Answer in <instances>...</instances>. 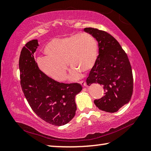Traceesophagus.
Here are the masks:
<instances>
[{"mask_svg": "<svg viewBox=\"0 0 151 151\" xmlns=\"http://www.w3.org/2000/svg\"><path fill=\"white\" fill-rule=\"evenodd\" d=\"M80 84L81 85V86H82V87H85V86L87 85V83H86L85 82H84V81H81V82L80 83Z\"/></svg>", "mask_w": 151, "mask_h": 151, "instance_id": "esophagus-1", "label": "esophagus"}]
</instances>
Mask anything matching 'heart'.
Segmentation results:
<instances>
[{"instance_id":"obj_1","label":"heart","mask_w":151,"mask_h":151,"mask_svg":"<svg viewBox=\"0 0 151 151\" xmlns=\"http://www.w3.org/2000/svg\"><path fill=\"white\" fill-rule=\"evenodd\" d=\"M46 56L37 60L38 66L43 73L58 81L67 78L66 63L73 69L71 78L78 73L87 74L94 67L99 55L97 40L87 33H76L52 40L45 45Z\"/></svg>"}]
</instances>
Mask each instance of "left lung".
Returning <instances> with one entry per match:
<instances>
[{
    "instance_id": "left-lung-1",
    "label": "left lung",
    "mask_w": 151,
    "mask_h": 151,
    "mask_svg": "<svg viewBox=\"0 0 151 151\" xmlns=\"http://www.w3.org/2000/svg\"><path fill=\"white\" fill-rule=\"evenodd\" d=\"M98 42L99 55L91 70L87 84L99 83L104 87V96L95 99L98 108L114 113L130 101L133 93V75L127 54L119 42L105 31L86 27Z\"/></svg>"
}]
</instances>
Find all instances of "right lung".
Masks as SVG:
<instances>
[{"label": "right lung", "instance_id": "add662e5", "mask_svg": "<svg viewBox=\"0 0 151 151\" xmlns=\"http://www.w3.org/2000/svg\"><path fill=\"white\" fill-rule=\"evenodd\" d=\"M37 46V40H33L21 50L19 61L21 87L38 117L52 125L63 126L75 116V96L81 91L82 86L57 82L43 73L33 55Z\"/></svg>", "mask_w": 151, "mask_h": 151}]
</instances>
